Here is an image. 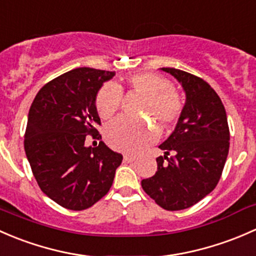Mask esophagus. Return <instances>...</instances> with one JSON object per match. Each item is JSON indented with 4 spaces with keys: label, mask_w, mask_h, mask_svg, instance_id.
Masks as SVG:
<instances>
[{
    "label": "esophagus",
    "mask_w": 256,
    "mask_h": 256,
    "mask_svg": "<svg viewBox=\"0 0 256 256\" xmlns=\"http://www.w3.org/2000/svg\"><path fill=\"white\" fill-rule=\"evenodd\" d=\"M123 160H124L126 162H132L136 160V156L134 155H129V154H126L124 156H123Z\"/></svg>",
    "instance_id": "obj_1"
}]
</instances>
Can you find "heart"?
<instances>
[{
    "instance_id": "1",
    "label": "heart",
    "mask_w": 256,
    "mask_h": 256,
    "mask_svg": "<svg viewBox=\"0 0 256 256\" xmlns=\"http://www.w3.org/2000/svg\"><path fill=\"white\" fill-rule=\"evenodd\" d=\"M129 88L146 94L143 110L154 114L164 127H171L178 122L182 112V101L178 92L171 88L170 81L159 75L142 72L128 78ZM123 101V91L120 85L110 82L100 90L96 98V108L102 118H110ZM158 138V130L144 122L132 118L118 117L106 128V139L113 149L126 152H139Z\"/></svg>"
}]
</instances>
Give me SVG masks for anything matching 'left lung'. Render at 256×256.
<instances>
[{
	"label": "left lung",
	"mask_w": 256,
	"mask_h": 256,
	"mask_svg": "<svg viewBox=\"0 0 256 256\" xmlns=\"http://www.w3.org/2000/svg\"><path fill=\"white\" fill-rule=\"evenodd\" d=\"M171 74L186 94V102L175 130L159 148L154 176L142 187L168 210L188 208L214 190L229 150V127L220 96L201 78L186 71L162 68Z\"/></svg>",
	"instance_id": "left-lung-1"
}]
</instances>
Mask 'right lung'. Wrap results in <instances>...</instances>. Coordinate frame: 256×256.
<instances>
[{
	"instance_id": "obj_1",
	"label": "right lung",
	"mask_w": 256,
	"mask_h": 256,
	"mask_svg": "<svg viewBox=\"0 0 256 256\" xmlns=\"http://www.w3.org/2000/svg\"><path fill=\"white\" fill-rule=\"evenodd\" d=\"M114 71L78 68L44 85L32 104L24 150L42 191L64 208L82 210L110 191L122 154L100 139L96 96Z\"/></svg>"
}]
</instances>
